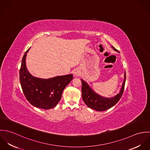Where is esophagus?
Instances as JSON below:
<instances>
[{
    "instance_id": "34e87169",
    "label": "esophagus",
    "mask_w": 150,
    "mask_h": 150,
    "mask_svg": "<svg viewBox=\"0 0 150 150\" xmlns=\"http://www.w3.org/2000/svg\"><path fill=\"white\" fill-rule=\"evenodd\" d=\"M73 73L75 76H79L80 75V71L78 69H75L73 70Z\"/></svg>"
}]
</instances>
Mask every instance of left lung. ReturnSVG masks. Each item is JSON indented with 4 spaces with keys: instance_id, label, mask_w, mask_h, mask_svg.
Here are the masks:
<instances>
[{
    "instance_id": "left-lung-1",
    "label": "left lung",
    "mask_w": 150,
    "mask_h": 150,
    "mask_svg": "<svg viewBox=\"0 0 150 150\" xmlns=\"http://www.w3.org/2000/svg\"><path fill=\"white\" fill-rule=\"evenodd\" d=\"M113 50L117 52L118 51L111 46ZM82 83V98L86 105L89 108L99 111H103L114 106L121 99L125 87L126 81V73H124V80L121 88L120 91L114 96L111 98H106L96 93L88 84V83L81 79Z\"/></svg>"
}]
</instances>
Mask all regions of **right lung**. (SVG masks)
<instances>
[{"instance_id":"1","label":"right lung","mask_w":150,"mask_h":150,"mask_svg":"<svg viewBox=\"0 0 150 150\" xmlns=\"http://www.w3.org/2000/svg\"><path fill=\"white\" fill-rule=\"evenodd\" d=\"M25 52L20 70L22 89L28 101L33 106L48 110L55 107L60 101L64 88L73 79L71 74L44 79L33 76L26 66Z\"/></svg>"}]
</instances>
